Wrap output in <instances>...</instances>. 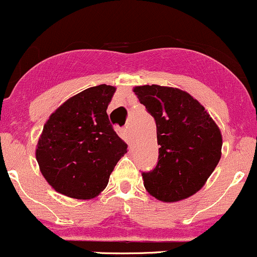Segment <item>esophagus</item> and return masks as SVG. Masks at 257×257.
Instances as JSON below:
<instances>
[{"label":"esophagus","mask_w":257,"mask_h":257,"mask_svg":"<svg viewBox=\"0 0 257 257\" xmlns=\"http://www.w3.org/2000/svg\"><path fill=\"white\" fill-rule=\"evenodd\" d=\"M117 132H118L119 137L122 138L123 140L126 141V143H128V144H131V137H129V133H128V131H126L125 128H120Z\"/></svg>","instance_id":"obj_1"}]
</instances>
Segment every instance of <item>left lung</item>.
<instances>
[{
    "label": "left lung",
    "mask_w": 257,
    "mask_h": 257,
    "mask_svg": "<svg viewBox=\"0 0 257 257\" xmlns=\"http://www.w3.org/2000/svg\"><path fill=\"white\" fill-rule=\"evenodd\" d=\"M133 91L156 120L158 163L143 173L151 196L167 203L193 196L221 158L222 135L214 119L187 91L162 85H139Z\"/></svg>",
    "instance_id": "1"
}]
</instances>
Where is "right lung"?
<instances>
[{
  "label": "right lung",
  "mask_w": 257,
  "mask_h": 257,
  "mask_svg": "<svg viewBox=\"0 0 257 257\" xmlns=\"http://www.w3.org/2000/svg\"><path fill=\"white\" fill-rule=\"evenodd\" d=\"M116 88L100 84L76 94L47 119L36 159L49 185L75 199H91L108 184L126 144L106 113Z\"/></svg>",
  "instance_id": "right-lung-1"
}]
</instances>
